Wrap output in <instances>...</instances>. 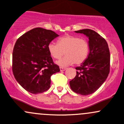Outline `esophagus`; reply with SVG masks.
<instances>
[{"instance_id":"esophagus-1","label":"esophagus","mask_w":124,"mask_h":124,"mask_svg":"<svg viewBox=\"0 0 124 124\" xmlns=\"http://www.w3.org/2000/svg\"><path fill=\"white\" fill-rule=\"evenodd\" d=\"M60 71H64L66 69V68H65V67H60Z\"/></svg>"}]
</instances>
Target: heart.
<instances>
[{
    "label": "heart",
    "mask_w": 124,
    "mask_h": 124,
    "mask_svg": "<svg viewBox=\"0 0 124 124\" xmlns=\"http://www.w3.org/2000/svg\"><path fill=\"white\" fill-rule=\"evenodd\" d=\"M48 50L52 57L60 59L64 54V57L57 62L60 66H67L75 63L81 64L88 58L90 53V45L86 39L76 36L65 35L57 40V43L50 42Z\"/></svg>",
    "instance_id": "heart-1"
}]
</instances>
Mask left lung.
<instances>
[{
	"label": "left lung",
	"mask_w": 124,
	"mask_h": 124,
	"mask_svg": "<svg viewBox=\"0 0 124 124\" xmlns=\"http://www.w3.org/2000/svg\"><path fill=\"white\" fill-rule=\"evenodd\" d=\"M89 39L90 53L86 60L76 67V75L70 81L71 89L82 95L93 94L101 86L110 71V52L105 39L91 29L75 31Z\"/></svg>",
	"instance_id": "8db88e82"
}]
</instances>
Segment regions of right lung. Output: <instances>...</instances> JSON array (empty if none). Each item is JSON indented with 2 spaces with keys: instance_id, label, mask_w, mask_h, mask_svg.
<instances>
[{
  "instance_id": "add662e5",
  "label": "right lung",
  "mask_w": 124,
  "mask_h": 124,
  "mask_svg": "<svg viewBox=\"0 0 124 124\" xmlns=\"http://www.w3.org/2000/svg\"><path fill=\"white\" fill-rule=\"evenodd\" d=\"M58 35L54 31L34 28L20 36L12 53V71L20 85L32 94H39L50 88L51 76L59 72L54 63L48 45Z\"/></svg>"
}]
</instances>
